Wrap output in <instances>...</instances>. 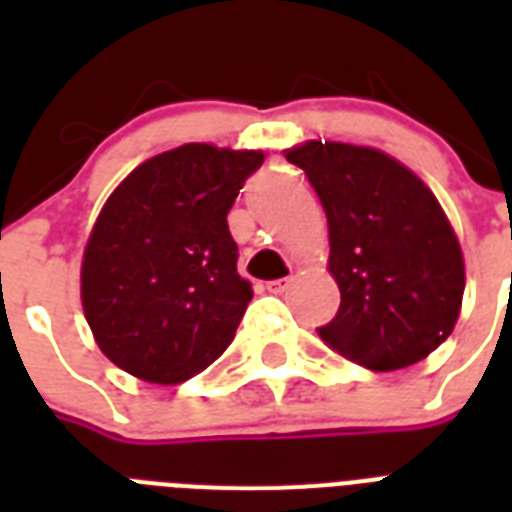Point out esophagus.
I'll return each mask as SVG.
<instances>
[{"label":"esophagus","mask_w":512,"mask_h":512,"mask_svg":"<svg viewBox=\"0 0 512 512\" xmlns=\"http://www.w3.org/2000/svg\"><path fill=\"white\" fill-rule=\"evenodd\" d=\"M287 287H289V279H273L265 284V289H268V292H273V295H281V292H284Z\"/></svg>","instance_id":"1"}]
</instances>
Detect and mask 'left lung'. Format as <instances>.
Instances as JSON below:
<instances>
[{
    "label": "left lung",
    "instance_id": "left-lung-1",
    "mask_svg": "<svg viewBox=\"0 0 512 512\" xmlns=\"http://www.w3.org/2000/svg\"><path fill=\"white\" fill-rule=\"evenodd\" d=\"M287 162L327 212L340 311L321 340L372 372L422 361L452 335L465 292L460 241L436 196L374 148L311 140Z\"/></svg>",
    "mask_w": 512,
    "mask_h": 512
}]
</instances>
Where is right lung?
<instances>
[{
  "label": "right lung",
  "instance_id": "obj_1",
  "mask_svg": "<svg viewBox=\"0 0 512 512\" xmlns=\"http://www.w3.org/2000/svg\"><path fill=\"white\" fill-rule=\"evenodd\" d=\"M265 156L188 143L148 159L108 196L82 263L98 348L146 382L175 385L231 345L252 287L228 212Z\"/></svg>",
  "mask_w": 512,
  "mask_h": 512
}]
</instances>
